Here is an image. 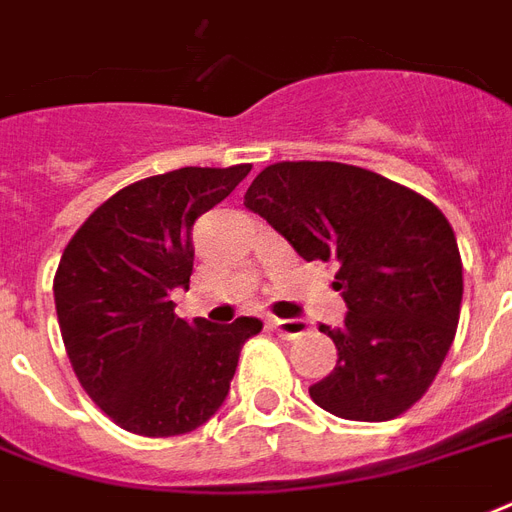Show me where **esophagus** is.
I'll use <instances>...</instances> for the list:
<instances>
[{"label": "esophagus", "mask_w": 512, "mask_h": 512, "mask_svg": "<svg viewBox=\"0 0 512 512\" xmlns=\"http://www.w3.org/2000/svg\"><path fill=\"white\" fill-rule=\"evenodd\" d=\"M272 329L278 332L280 340H299L302 334H307V321H302V318H275Z\"/></svg>", "instance_id": "esophagus-1"}]
</instances>
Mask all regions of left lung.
<instances>
[{
    "label": "left lung",
    "mask_w": 512,
    "mask_h": 512,
    "mask_svg": "<svg viewBox=\"0 0 512 512\" xmlns=\"http://www.w3.org/2000/svg\"><path fill=\"white\" fill-rule=\"evenodd\" d=\"M307 261L337 264L348 315L321 326L337 367L310 397L348 421H391L443 367L459 324L461 256L448 218L418 191L340 161H278L245 191Z\"/></svg>",
    "instance_id": "obj_1"
}]
</instances>
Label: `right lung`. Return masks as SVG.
Here are the masks:
<instances>
[{
    "label": "right lung",
    "mask_w": 512,
    "mask_h": 512,
    "mask_svg": "<svg viewBox=\"0 0 512 512\" xmlns=\"http://www.w3.org/2000/svg\"><path fill=\"white\" fill-rule=\"evenodd\" d=\"M251 164L180 167L137 180L88 215L53 278L61 340L80 386L113 424L142 437L194 432L232 386L259 318L188 324L172 288L194 270L191 226Z\"/></svg>",
    "instance_id": "add662e5"
}]
</instances>
